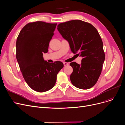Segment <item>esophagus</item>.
<instances>
[{"instance_id":"obj_1","label":"esophagus","mask_w":125,"mask_h":125,"mask_svg":"<svg viewBox=\"0 0 125 125\" xmlns=\"http://www.w3.org/2000/svg\"><path fill=\"white\" fill-rule=\"evenodd\" d=\"M63 64H64V66H67V65H68V63H67V62H64V63H63Z\"/></svg>"}]
</instances>
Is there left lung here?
Listing matches in <instances>:
<instances>
[{
    "mask_svg": "<svg viewBox=\"0 0 125 125\" xmlns=\"http://www.w3.org/2000/svg\"><path fill=\"white\" fill-rule=\"evenodd\" d=\"M58 30L69 42L73 53L78 52L83 59L81 65L70 63L73 72L70 79L73 86L88 89L97 82L105 59L103 43L98 31L90 23L73 20L59 23Z\"/></svg>",
    "mask_w": 125,
    "mask_h": 125,
    "instance_id": "left-lung-1",
    "label": "left lung"
}]
</instances>
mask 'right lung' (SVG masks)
Returning a JSON list of instances; mask_svg holds the SVG:
<instances>
[{"label": "right lung", "instance_id": "right-lung-1", "mask_svg": "<svg viewBox=\"0 0 125 125\" xmlns=\"http://www.w3.org/2000/svg\"><path fill=\"white\" fill-rule=\"evenodd\" d=\"M57 23L36 21L26 24L16 41V57L23 77L30 87L43 93L55 86L58 73L64 66L61 61L50 63L43 53L48 52Z\"/></svg>", "mask_w": 125, "mask_h": 125}]
</instances>
